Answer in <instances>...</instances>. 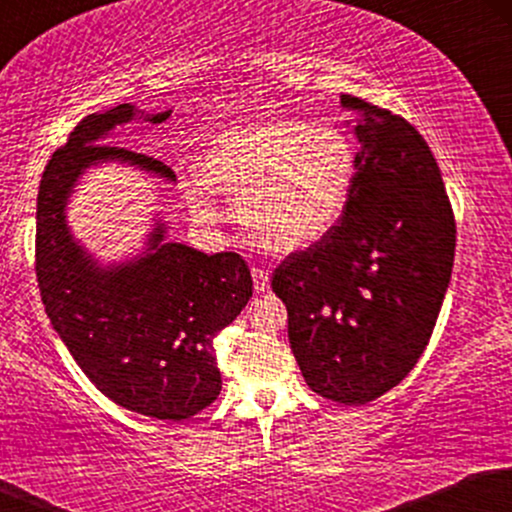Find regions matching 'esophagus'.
<instances>
[{
  "label": "esophagus",
  "instance_id": "esophagus-1",
  "mask_svg": "<svg viewBox=\"0 0 512 512\" xmlns=\"http://www.w3.org/2000/svg\"><path fill=\"white\" fill-rule=\"evenodd\" d=\"M252 284H255V291L262 293L269 289V272H264L260 267H252Z\"/></svg>",
  "mask_w": 512,
  "mask_h": 512
}]
</instances>
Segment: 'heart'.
<instances>
[{"label": "heart", "mask_w": 512, "mask_h": 512, "mask_svg": "<svg viewBox=\"0 0 512 512\" xmlns=\"http://www.w3.org/2000/svg\"><path fill=\"white\" fill-rule=\"evenodd\" d=\"M358 151L334 125L267 117L223 132L180 187L199 221H214V192L236 202L257 248L291 255L327 238L349 209Z\"/></svg>", "instance_id": "heart-1"}]
</instances>
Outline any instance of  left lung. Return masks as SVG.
<instances>
[{
  "mask_svg": "<svg viewBox=\"0 0 512 512\" xmlns=\"http://www.w3.org/2000/svg\"><path fill=\"white\" fill-rule=\"evenodd\" d=\"M361 120L358 178L344 219L276 267L289 342L320 397L366 404L424 354L455 260V216L440 168L404 117L342 96Z\"/></svg>",
  "mask_w": 512,
  "mask_h": 512,
  "instance_id": "1",
  "label": "left lung"
}]
</instances>
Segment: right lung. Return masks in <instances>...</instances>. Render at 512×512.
<instances>
[{"label":"right lung","mask_w":512,"mask_h":512,"mask_svg":"<svg viewBox=\"0 0 512 512\" xmlns=\"http://www.w3.org/2000/svg\"><path fill=\"white\" fill-rule=\"evenodd\" d=\"M139 113L122 103L84 117L52 154L38 192L35 274L52 327L93 385L115 404L163 421L207 409L221 392L214 337L252 296V276L238 252L204 255L168 243L156 223L142 257L101 267L72 238L64 207L88 166L122 161L173 182L156 158L101 144ZM170 115H144L163 122Z\"/></svg>","instance_id":"1"}]
</instances>
